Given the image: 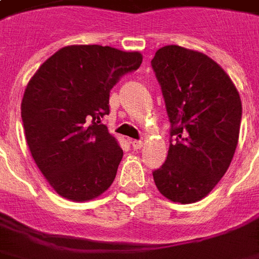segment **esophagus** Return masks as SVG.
Returning <instances> with one entry per match:
<instances>
[{"label":"esophagus","mask_w":259,"mask_h":259,"mask_svg":"<svg viewBox=\"0 0 259 259\" xmlns=\"http://www.w3.org/2000/svg\"><path fill=\"white\" fill-rule=\"evenodd\" d=\"M132 147H133L135 150H140L141 147H143V141H141V140H132Z\"/></svg>","instance_id":"esophagus-1"}]
</instances>
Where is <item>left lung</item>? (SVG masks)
I'll return each instance as SVG.
<instances>
[{
	"label": "left lung",
	"instance_id": "obj_1",
	"mask_svg": "<svg viewBox=\"0 0 259 259\" xmlns=\"http://www.w3.org/2000/svg\"><path fill=\"white\" fill-rule=\"evenodd\" d=\"M151 66L170 122L166 161L152 172L174 202L204 198L226 174L237 147L241 101L226 72L205 54L166 46Z\"/></svg>",
	"mask_w": 259,
	"mask_h": 259
}]
</instances>
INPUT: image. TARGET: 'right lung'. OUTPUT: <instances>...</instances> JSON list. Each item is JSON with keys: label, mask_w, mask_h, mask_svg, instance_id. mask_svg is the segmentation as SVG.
<instances>
[{"label": "right lung", "mask_w": 259, "mask_h": 259, "mask_svg": "<svg viewBox=\"0 0 259 259\" xmlns=\"http://www.w3.org/2000/svg\"><path fill=\"white\" fill-rule=\"evenodd\" d=\"M141 62L140 53L69 46L27 83L22 100L26 141L61 197L89 201L112 185L123 151L101 119L109 113L111 89Z\"/></svg>", "instance_id": "1"}]
</instances>
